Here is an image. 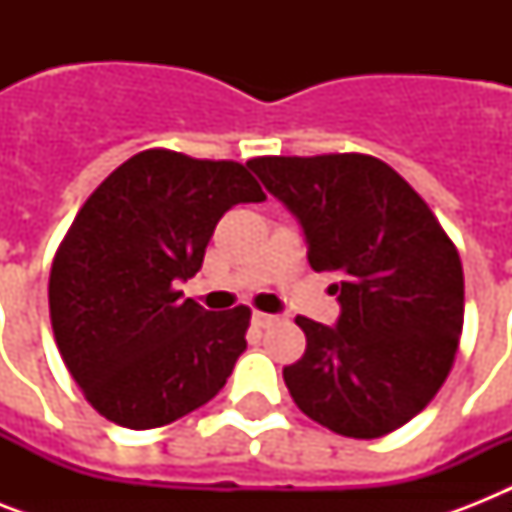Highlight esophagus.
Instances as JSON below:
<instances>
[{"label": "esophagus", "instance_id": "esophagus-1", "mask_svg": "<svg viewBox=\"0 0 512 512\" xmlns=\"http://www.w3.org/2000/svg\"><path fill=\"white\" fill-rule=\"evenodd\" d=\"M252 321H255L257 327H271L276 321H281L279 313H263V311H255L252 313Z\"/></svg>", "mask_w": 512, "mask_h": 512}]
</instances>
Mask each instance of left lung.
<instances>
[{
    "label": "left lung",
    "mask_w": 512,
    "mask_h": 512,
    "mask_svg": "<svg viewBox=\"0 0 512 512\" xmlns=\"http://www.w3.org/2000/svg\"><path fill=\"white\" fill-rule=\"evenodd\" d=\"M247 167L300 220L313 271L340 279L335 327L295 319L305 353L284 366L289 393L340 436H388L433 401L454 364L465 313L457 247L374 156H260Z\"/></svg>",
    "instance_id": "left-lung-1"
}]
</instances>
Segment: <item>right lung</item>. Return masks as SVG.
Segmentation results:
<instances>
[{"instance_id":"add662e5","label":"right lung","mask_w":512,"mask_h":512,"mask_svg":"<svg viewBox=\"0 0 512 512\" xmlns=\"http://www.w3.org/2000/svg\"><path fill=\"white\" fill-rule=\"evenodd\" d=\"M265 193L239 162L148 148L84 201L50 271V321L68 372L106 420L162 428L220 393L247 348L249 311H204L196 276L217 220Z\"/></svg>"}]
</instances>
